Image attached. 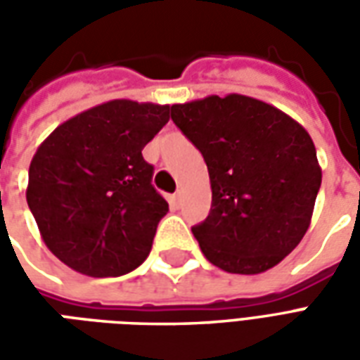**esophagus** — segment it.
Instances as JSON below:
<instances>
[{"label": "esophagus", "instance_id": "1", "mask_svg": "<svg viewBox=\"0 0 360 360\" xmlns=\"http://www.w3.org/2000/svg\"><path fill=\"white\" fill-rule=\"evenodd\" d=\"M181 200V191H177L175 195H173V204H177Z\"/></svg>", "mask_w": 360, "mask_h": 360}]
</instances>
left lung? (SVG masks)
I'll list each match as a JSON object with an SVG mask.
<instances>
[{
    "instance_id": "1",
    "label": "left lung",
    "mask_w": 360,
    "mask_h": 360,
    "mask_svg": "<svg viewBox=\"0 0 360 360\" xmlns=\"http://www.w3.org/2000/svg\"><path fill=\"white\" fill-rule=\"evenodd\" d=\"M172 119L202 152L210 216L193 235L229 274H262L301 243L322 167L307 129L285 111L243 94L173 103Z\"/></svg>"
}]
</instances>
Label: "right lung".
<instances>
[{
	"instance_id": "right-lung-1",
	"label": "right lung",
	"mask_w": 360,
	"mask_h": 360,
	"mask_svg": "<svg viewBox=\"0 0 360 360\" xmlns=\"http://www.w3.org/2000/svg\"><path fill=\"white\" fill-rule=\"evenodd\" d=\"M169 105L110 100L56 127L28 167L27 202L42 241L71 270L117 278L152 249L167 202L142 148Z\"/></svg>"
}]
</instances>
